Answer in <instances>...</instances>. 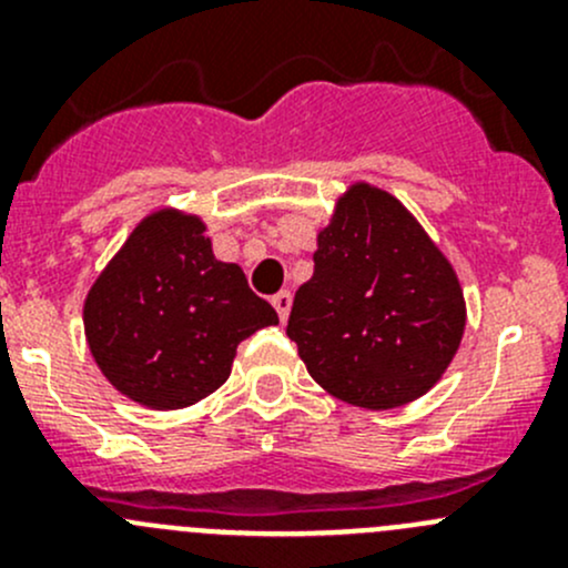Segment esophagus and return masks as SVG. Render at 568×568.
I'll list each match as a JSON object with an SVG mask.
<instances>
[{"label": "esophagus", "instance_id": "1", "mask_svg": "<svg viewBox=\"0 0 568 568\" xmlns=\"http://www.w3.org/2000/svg\"><path fill=\"white\" fill-rule=\"evenodd\" d=\"M272 305L274 311H277L280 321H285L291 313V305H294V296H291V291H280V294L272 296Z\"/></svg>", "mask_w": 568, "mask_h": 568}]
</instances>
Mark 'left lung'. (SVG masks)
Instances as JSON below:
<instances>
[{
    "label": "left lung",
    "instance_id": "left-lung-1",
    "mask_svg": "<svg viewBox=\"0 0 568 568\" xmlns=\"http://www.w3.org/2000/svg\"><path fill=\"white\" fill-rule=\"evenodd\" d=\"M313 261L285 329L307 374L363 409H395L432 390L459 352L467 307L454 266L406 205L352 183Z\"/></svg>",
    "mask_w": 568,
    "mask_h": 568
}]
</instances>
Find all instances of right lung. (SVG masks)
<instances>
[{
    "label": "right lung",
    "mask_w": 568,
    "mask_h": 568,
    "mask_svg": "<svg viewBox=\"0 0 568 568\" xmlns=\"http://www.w3.org/2000/svg\"><path fill=\"white\" fill-rule=\"evenodd\" d=\"M84 337L109 385L148 409L222 387L244 337L280 324L236 263L214 257L197 214L159 209L131 231L84 300Z\"/></svg>",
    "instance_id": "1"
}]
</instances>
